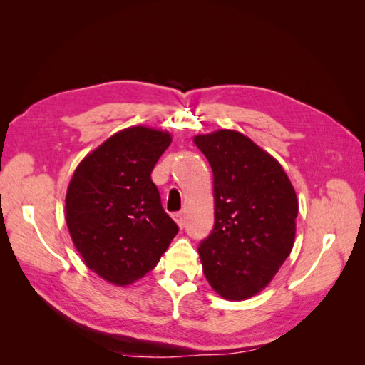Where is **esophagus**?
I'll use <instances>...</instances> for the list:
<instances>
[{
    "instance_id": "34e87169",
    "label": "esophagus",
    "mask_w": 365,
    "mask_h": 365,
    "mask_svg": "<svg viewBox=\"0 0 365 365\" xmlns=\"http://www.w3.org/2000/svg\"><path fill=\"white\" fill-rule=\"evenodd\" d=\"M173 220L176 224H178V227L180 228H182L184 227V215L181 213V212H178V213H173Z\"/></svg>"
}]
</instances>
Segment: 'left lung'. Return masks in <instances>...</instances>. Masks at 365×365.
Returning <instances> with one entry per match:
<instances>
[{
    "instance_id": "1",
    "label": "left lung",
    "mask_w": 365,
    "mask_h": 365,
    "mask_svg": "<svg viewBox=\"0 0 365 365\" xmlns=\"http://www.w3.org/2000/svg\"><path fill=\"white\" fill-rule=\"evenodd\" d=\"M213 170L215 227L200 248L202 271L227 300L262 291L288 259L298 201L282 165L236 130L195 137Z\"/></svg>"
}]
</instances>
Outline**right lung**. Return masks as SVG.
<instances>
[{"instance_id":"obj_1","label":"right lung","mask_w":365,"mask_h":365,"mask_svg":"<svg viewBox=\"0 0 365 365\" xmlns=\"http://www.w3.org/2000/svg\"><path fill=\"white\" fill-rule=\"evenodd\" d=\"M168 132H117L77 165L65 200L71 239L88 268L118 286L157 267L178 233L150 173L170 145Z\"/></svg>"}]
</instances>
